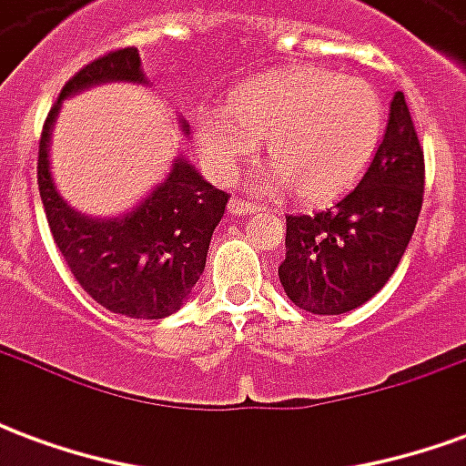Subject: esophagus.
Instances as JSON below:
<instances>
[{
    "label": "esophagus",
    "mask_w": 466,
    "mask_h": 466,
    "mask_svg": "<svg viewBox=\"0 0 466 466\" xmlns=\"http://www.w3.org/2000/svg\"><path fill=\"white\" fill-rule=\"evenodd\" d=\"M227 209H229L232 217H237V214L259 212V207H257V204L249 202V199H239V197H237V199H229V207H227Z\"/></svg>",
    "instance_id": "obj_1"
}]
</instances>
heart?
Instances as JSON below:
<instances>
[{
	"mask_svg": "<svg viewBox=\"0 0 466 466\" xmlns=\"http://www.w3.org/2000/svg\"><path fill=\"white\" fill-rule=\"evenodd\" d=\"M197 152L214 179L227 182L244 157L267 139L274 182L299 199L322 202L357 182L384 134V109L361 79L329 69H289L237 89L229 106L194 115Z\"/></svg>",
	"mask_w": 466,
	"mask_h": 466,
	"instance_id": "obj_1",
	"label": "heart"
}]
</instances>
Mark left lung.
<instances>
[{"label": "left lung", "instance_id": "1", "mask_svg": "<svg viewBox=\"0 0 466 466\" xmlns=\"http://www.w3.org/2000/svg\"><path fill=\"white\" fill-rule=\"evenodd\" d=\"M424 194V152L404 95L391 96L384 139L360 184L332 207L287 217L279 282L299 309L344 314L370 302L397 269Z\"/></svg>", "mask_w": 466, "mask_h": 466}]
</instances>
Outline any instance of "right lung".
Wrapping results in <instances>:
<instances>
[{
  "label": "right lung",
  "instance_id": "1",
  "mask_svg": "<svg viewBox=\"0 0 466 466\" xmlns=\"http://www.w3.org/2000/svg\"><path fill=\"white\" fill-rule=\"evenodd\" d=\"M105 82L147 85L134 46L106 52L79 69L49 109L36 159L46 222L69 272L95 302L132 319H162L182 307L207 264L214 227L229 194L217 189L184 157L132 212L115 219L85 217L59 197L49 172V142L66 96ZM189 124L182 119V129Z\"/></svg>",
  "mask_w": 466,
  "mask_h": 466
}]
</instances>
